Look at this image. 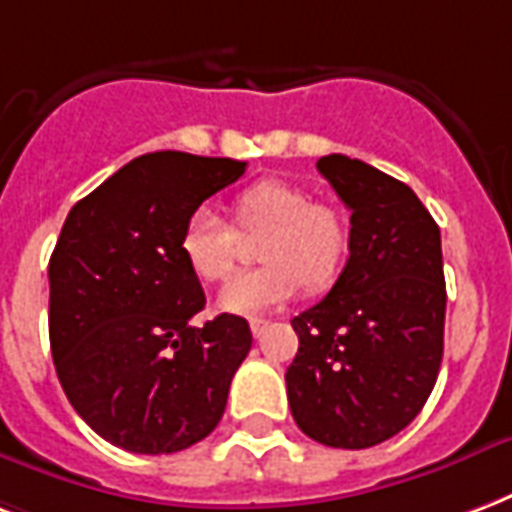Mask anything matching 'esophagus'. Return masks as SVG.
<instances>
[{"label":"esophagus","instance_id":"obj_1","mask_svg":"<svg viewBox=\"0 0 512 512\" xmlns=\"http://www.w3.org/2000/svg\"><path fill=\"white\" fill-rule=\"evenodd\" d=\"M268 320H263V317H252V320H249V328H252V333H255L257 339H260V336H263V333L268 331Z\"/></svg>","mask_w":512,"mask_h":512}]
</instances>
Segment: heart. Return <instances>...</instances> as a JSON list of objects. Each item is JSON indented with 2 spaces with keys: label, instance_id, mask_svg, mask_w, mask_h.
I'll return each instance as SVG.
<instances>
[{
  "label": "heart",
  "instance_id": "1",
  "mask_svg": "<svg viewBox=\"0 0 512 512\" xmlns=\"http://www.w3.org/2000/svg\"><path fill=\"white\" fill-rule=\"evenodd\" d=\"M241 230H263L255 271L230 276L217 306L227 314L252 317L287 304L304 282L309 293H323L342 276L350 255V225L331 206L287 181H257L233 200ZM233 230L208 206H198L181 227L179 252L200 282H217L233 263Z\"/></svg>",
  "mask_w": 512,
  "mask_h": 512
}]
</instances>
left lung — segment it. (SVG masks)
Wrapping results in <instances>:
<instances>
[{"label": "left lung", "instance_id": "obj_1", "mask_svg": "<svg viewBox=\"0 0 512 512\" xmlns=\"http://www.w3.org/2000/svg\"><path fill=\"white\" fill-rule=\"evenodd\" d=\"M352 211L350 257L320 304L293 317L287 401L306 437L361 450L410 426L445 344L439 227L407 184L344 154L317 160Z\"/></svg>", "mask_w": 512, "mask_h": 512}]
</instances>
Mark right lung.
I'll return each mask as SVG.
<instances>
[{"label":"right lung","instance_id":"add662e5","mask_svg":"<svg viewBox=\"0 0 512 512\" xmlns=\"http://www.w3.org/2000/svg\"><path fill=\"white\" fill-rule=\"evenodd\" d=\"M246 162L154 151L67 214L48 263V333L67 399L116 448L176 453L217 429L249 323L192 317L206 295L179 252L184 219Z\"/></svg>","mask_w":512,"mask_h":512}]
</instances>
